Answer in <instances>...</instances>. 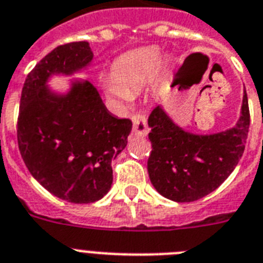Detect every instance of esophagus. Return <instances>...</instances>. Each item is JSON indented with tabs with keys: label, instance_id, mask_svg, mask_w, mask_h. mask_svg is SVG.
Instances as JSON below:
<instances>
[{
	"label": "esophagus",
	"instance_id": "34e87169",
	"mask_svg": "<svg viewBox=\"0 0 263 263\" xmlns=\"http://www.w3.org/2000/svg\"><path fill=\"white\" fill-rule=\"evenodd\" d=\"M132 121H133V133L136 134V136L145 137L149 133L146 117L142 116V114H134V116L132 117Z\"/></svg>",
	"mask_w": 263,
	"mask_h": 263
}]
</instances>
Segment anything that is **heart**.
<instances>
[{"mask_svg": "<svg viewBox=\"0 0 263 263\" xmlns=\"http://www.w3.org/2000/svg\"><path fill=\"white\" fill-rule=\"evenodd\" d=\"M161 52L157 47H145L129 52L119 58L112 66V78L103 82V87L108 97L127 105L134 91L141 88L160 64Z\"/></svg>", "mask_w": 263, "mask_h": 263, "instance_id": "heart-1", "label": "heart"}]
</instances>
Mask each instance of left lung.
Returning a JSON list of instances; mask_svg holds the SVG:
<instances>
[{
	"label": "left lung",
	"instance_id": "left-lung-1",
	"mask_svg": "<svg viewBox=\"0 0 263 263\" xmlns=\"http://www.w3.org/2000/svg\"><path fill=\"white\" fill-rule=\"evenodd\" d=\"M147 125L152 153L149 177L158 194L169 200H199L224 181L243 155L250 111L245 91L239 121L222 133L197 136L179 127L161 106L153 108Z\"/></svg>",
	"mask_w": 263,
	"mask_h": 263
}]
</instances>
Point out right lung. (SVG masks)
I'll return each instance as SVG.
<instances>
[{
    "mask_svg": "<svg viewBox=\"0 0 263 263\" xmlns=\"http://www.w3.org/2000/svg\"><path fill=\"white\" fill-rule=\"evenodd\" d=\"M92 60L87 41L59 45L28 73L20 99L17 141L30 175L69 203H94L111 188V161L127 144L132 121L111 116L90 82L64 95L47 87L51 75H71Z\"/></svg>",
    "mask_w": 263,
    "mask_h": 263,
    "instance_id": "right-lung-1",
    "label": "right lung"
}]
</instances>
